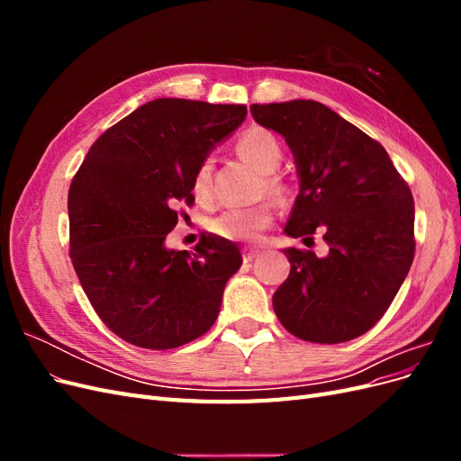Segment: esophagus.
Returning <instances> with one entry per match:
<instances>
[{"label": "esophagus", "instance_id": "1", "mask_svg": "<svg viewBox=\"0 0 461 461\" xmlns=\"http://www.w3.org/2000/svg\"><path fill=\"white\" fill-rule=\"evenodd\" d=\"M259 252H261L259 248H244L242 258H244V261H246V263H248V261H254V259L259 256Z\"/></svg>", "mask_w": 461, "mask_h": 461}]
</instances>
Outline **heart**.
Wrapping results in <instances>:
<instances>
[{
    "label": "heart",
    "instance_id": "heart-1",
    "mask_svg": "<svg viewBox=\"0 0 461 461\" xmlns=\"http://www.w3.org/2000/svg\"><path fill=\"white\" fill-rule=\"evenodd\" d=\"M236 151L242 159H246L256 171L261 175L273 173L283 159V149L276 138L263 131V129H249L244 132L239 142H236ZM212 173L213 165L212 159H205L200 163L196 175H194V194L200 202L209 200L212 196ZM265 190L271 196H283V185L281 180L275 176H267L263 180ZM273 213L269 205H254V207H232L222 212L212 222V230L227 240H239V242H252L258 236L271 225Z\"/></svg>",
    "mask_w": 461,
    "mask_h": 461
}]
</instances>
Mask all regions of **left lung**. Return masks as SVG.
Wrapping results in <instances>:
<instances>
[{
  "label": "left lung",
  "mask_w": 461,
  "mask_h": 461,
  "mask_svg": "<svg viewBox=\"0 0 461 461\" xmlns=\"http://www.w3.org/2000/svg\"><path fill=\"white\" fill-rule=\"evenodd\" d=\"M252 117L285 138L300 194L285 232L329 249L285 248L290 275L273 310L294 337L339 344L375 327L406 278L415 252L413 198L386 149L313 100L254 104Z\"/></svg>",
  "instance_id": "obj_1"
}]
</instances>
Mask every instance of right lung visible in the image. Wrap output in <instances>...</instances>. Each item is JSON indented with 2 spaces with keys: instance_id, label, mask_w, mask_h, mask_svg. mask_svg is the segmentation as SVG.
<instances>
[{
  "instance_id": "right-lung-1",
  "label": "right lung",
  "mask_w": 461,
  "mask_h": 461,
  "mask_svg": "<svg viewBox=\"0 0 461 461\" xmlns=\"http://www.w3.org/2000/svg\"><path fill=\"white\" fill-rule=\"evenodd\" d=\"M246 105L159 97L90 148L68 190L71 259L95 313L117 337L169 350L205 334L240 249L215 234L194 248L165 239L176 205L192 203L198 167L240 127Z\"/></svg>"
}]
</instances>
